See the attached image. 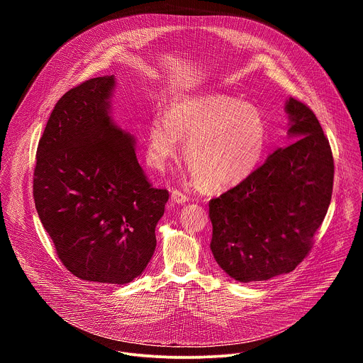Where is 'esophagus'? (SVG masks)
<instances>
[{
    "label": "esophagus",
    "mask_w": 363,
    "mask_h": 363,
    "mask_svg": "<svg viewBox=\"0 0 363 363\" xmlns=\"http://www.w3.org/2000/svg\"><path fill=\"white\" fill-rule=\"evenodd\" d=\"M171 199L175 202V203H185L188 201V196L185 194H182L181 191L178 189H174L171 192Z\"/></svg>",
    "instance_id": "obj_1"
}]
</instances>
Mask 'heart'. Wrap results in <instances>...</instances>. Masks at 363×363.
I'll list each match as a JSON object with an SVG mask.
<instances>
[{
	"instance_id": "1",
	"label": "heart",
	"mask_w": 363,
	"mask_h": 363,
	"mask_svg": "<svg viewBox=\"0 0 363 363\" xmlns=\"http://www.w3.org/2000/svg\"><path fill=\"white\" fill-rule=\"evenodd\" d=\"M184 158L192 179L206 192L230 189L258 167L267 142V123L257 106L210 93L172 101L165 116H155L146 129V164L164 171Z\"/></svg>"
}]
</instances>
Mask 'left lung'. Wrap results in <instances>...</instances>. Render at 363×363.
Listing matches in <instances>:
<instances>
[{"label": "left lung", "mask_w": 363, "mask_h": 363, "mask_svg": "<svg viewBox=\"0 0 363 363\" xmlns=\"http://www.w3.org/2000/svg\"><path fill=\"white\" fill-rule=\"evenodd\" d=\"M284 111L287 135L296 140L210 201L213 255L241 283L293 272L312 248L332 199L333 157L318 118L293 97Z\"/></svg>", "instance_id": "left-lung-1"}]
</instances>
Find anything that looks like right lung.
<instances>
[{
	"label": "right lung",
	"instance_id": "right-lung-1",
	"mask_svg": "<svg viewBox=\"0 0 363 363\" xmlns=\"http://www.w3.org/2000/svg\"><path fill=\"white\" fill-rule=\"evenodd\" d=\"M115 76L69 90L51 112L37 147L34 201L65 267L94 283L128 284L157 247L167 189L152 188L136 138L112 116Z\"/></svg>",
	"mask_w": 363,
	"mask_h": 363
}]
</instances>
